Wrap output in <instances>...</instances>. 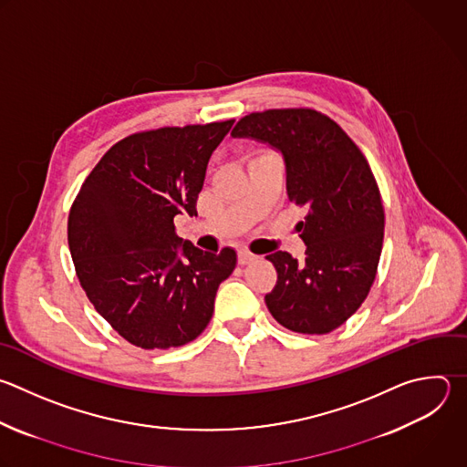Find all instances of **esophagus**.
<instances>
[{
    "mask_svg": "<svg viewBox=\"0 0 467 467\" xmlns=\"http://www.w3.org/2000/svg\"><path fill=\"white\" fill-rule=\"evenodd\" d=\"M254 260H256V256H254L253 253H249V251H240V253H238V264H242V265L251 264V262H254Z\"/></svg>",
    "mask_w": 467,
    "mask_h": 467,
    "instance_id": "34e87169",
    "label": "esophagus"
}]
</instances>
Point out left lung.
<instances>
[{
  "label": "left lung",
  "mask_w": 467,
  "mask_h": 467,
  "mask_svg": "<svg viewBox=\"0 0 467 467\" xmlns=\"http://www.w3.org/2000/svg\"><path fill=\"white\" fill-rule=\"evenodd\" d=\"M231 135L280 151L287 198L307 211L304 260L267 254L276 269L267 309L296 334L336 330L367 298L383 245L385 213L365 155L337 122L304 108L245 115Z\"/></svg>",
  "instance_id": "8db88e82"
}]
</instances>
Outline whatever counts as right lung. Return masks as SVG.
<instances>
[{"label": "right lung", "mask_w": 467, "mask_h": 467, "mask_svg": "<svg viewBox=\"0 0 467 467\" xmlns=\"http://www.w3.org/2000/svg\"><path fill=\"white\" fill-rule=\"evenodd\" d=\"M234 120L160 128L113 144L82 183L67 222L77 276L128 343L167 350L194 341L214 312L236 251H202L176 233L198 216L213 151Z\"/></svg>", "instance_id": "1"}]
</instances>
